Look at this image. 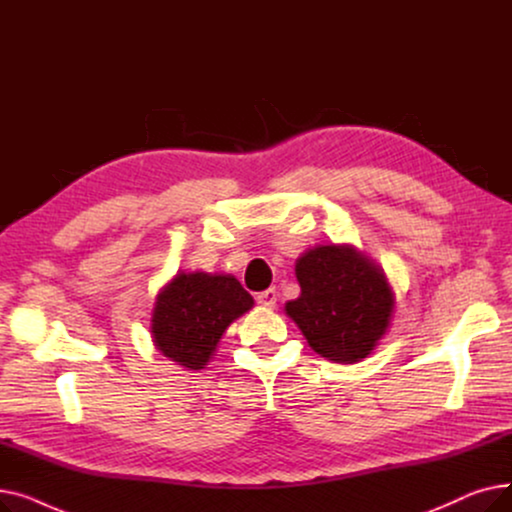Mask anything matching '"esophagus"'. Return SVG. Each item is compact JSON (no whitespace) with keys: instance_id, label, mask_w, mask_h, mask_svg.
I'll use <instances>...</instances> for the list:
<instances>
[{"instance_id":"esophagus-1","label":"esophagus","mask_w":512,"mask_h":512,"mask_svg":"<svg viewBox=\"0 0 512 512\" xmlns=\"http://www.w3.org/2000/svg\"><path fill=\"white\" fill-rule=\"evenodd\" d=\"M257 303L265 309H274L278 303V290L276 288H267L257 294Z\"/></svg>"}]
</instances>
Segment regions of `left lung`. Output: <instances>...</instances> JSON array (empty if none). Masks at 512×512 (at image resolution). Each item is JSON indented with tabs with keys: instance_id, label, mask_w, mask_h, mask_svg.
Masks as SVG:
<instances>
[{
	"instance_id": "obj_1",
	"label": "left lung",
	"mask_w": 512,
	"mask_h": 512,
	"mask_svg": "<svg viewBox=\"0 0 512 512\" xmlns=\"http://www.w3.org/2000/svg\"><path fill=\"white\" fill-rule=\"evenodd\" d=\"M301 297L284 313L319 357L367 359L392 326L396 294L384 267L355 245H317L294 263Z\"/></svg>"
}]
</instances>
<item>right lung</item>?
<instances>
[{
	"mask_svg": "<svg viewBox=\"0 0 512 512\" xmlns=\"http://www.w3.org/2000/svg\"><path fill=\"white\" fill-rule=\"evenodd\" d=\"M253 305L251 294L230 274L178 272L155 294L153 346L184 369H205L230 324Z\"/></svg>",
	"mask_w": 512,
	"mask_h": 512,
	"instance_id": "add662e5",
	"label": "right lung"
}]
</instances>
